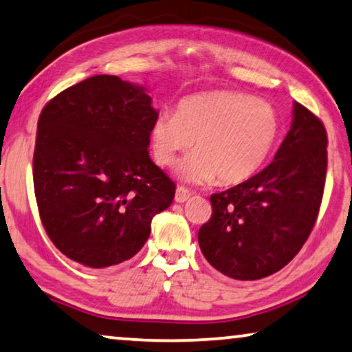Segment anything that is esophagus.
Instances as JSON below:
<instances>
[{
    "label": "esophagus",
    "mask_w": 352,
    "mask_h": 352,
    "mask_svg": "<svg viewBox=\"0 0 352 352\" xmlns=\"http://www.w3.org/2000/svg\"><path fill=\"white\" fill-rule=\"evenodd\" d=\"M191 197V191L186 190V188L183 186H178L177 191H175V201L180 202V204H183V202H186L188 199Z\"/></svg>",
    "instance_id": "esophagus-1"
}]
</instances>
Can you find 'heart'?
<instances>
[{"mask_svg": "<svg viewBox=\"0 0 352 352\" xmlns=\"http://www.w3.org/2000/svg\"><path fill=\"white\" fill-rule=\"evenodd\" d=\"M271 103L242 92L214 91L185 97L174 115L161 113L151 126V146L161 167H174L191 150L182 180L206 185L245 182L260 170L279 137Z\"/></svg>", "mask_w": 352, "mask_h": 352, "instance_id": "obj_1", "label": "heart"}]
</instances>
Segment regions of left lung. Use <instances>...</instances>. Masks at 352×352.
<instances>
[{
  "label": "left lung",
  "mask_w": 352,
  "mask_h": 352,
  "mask_svg": "<svg viewBox=\"0 0 352 352\" xmlns=\"http://www.w3.org/2000/svg\"><path fill=\"white\" fill-rule=\"evenodd\" d=\"M327 132L295 102L274 161L244 183L210 196L212 217L197 241L221 274L255 280L284 268L308 239L322 202Z\"/></svg>",
  "instance_id": "left-lung-1"
}]
</instances>
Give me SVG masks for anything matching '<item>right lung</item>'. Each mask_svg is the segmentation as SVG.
Segmentation results:
<instances>
[{
  "label": "right lung",
  "instance_id": "right-lung-1",
  "mask_svg": "<svg viewBox=\"0 0 352 352\" xmlns=\"http://www.w3.org/2000/svg\"><path fill=\"white\" fill-rule=\"evenodd\" d=\"M157 111L145 87L97 75L46 103L33 155L34 196L54 245L89 268L132 258L175 183L151 161Z\"/></svg>",
  "mask_w": 352,
  "mask_h": 352
}]
</instances>
